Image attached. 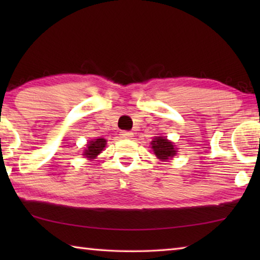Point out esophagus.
<instances>
[{
	"label": "esophagus",
	"mask_w": 260,
	"mask_h": 260,
	"mask_svg": "<svg viewBox=\"0 0 260 260\" xmlns=\"http://www.w3.org/2000/svg\"><path fill=\"white\" fill-rule=\"evenodd\" d=\"M120 136L122 139H132V138H133V133H132V132H128V131H121Z\"/></svg>",
	"instance_id": "obj_1"
}]
</instances>
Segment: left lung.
<instances>
[{
	"instance_id": "1",
	"label": "left lung",
	"mask_w": 260,
	"mask_h": 260,
	"mask_svg": "<svg viewBox=\"0 0 260 260\" xmlns=\"http://www.w3.org/2000/svg\"><path fill=\"white\" fill-rule=\"evenodd\" d=\"M151 148L157 158H159L161 160L169 159V158L173 157L177 153L172 142H170L165 138H161V136L153 139L151 142Z\"/></svg>"
}]
</instances>
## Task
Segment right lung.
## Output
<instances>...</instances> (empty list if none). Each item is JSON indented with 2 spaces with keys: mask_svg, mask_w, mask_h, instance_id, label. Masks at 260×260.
<instances>
[{
  "mask_svg": "<svg viewBox=\"0 0 260 260\" xmlns=\"http://www.w3.org/2000/svg\"><path fill=\"white\" fill-rule=\"evenodd\" d=\"M107 144V141L104 139H95L93 141H90L89 143L87 144V149L85 150V155L87 158H95L99 153L103 150V148Z\"/></svg>",
  "mask_w": 260,
  "mask_h": 260,
  "instance_id": "1",
  "label": "right lung"
}]
</instances>
